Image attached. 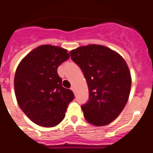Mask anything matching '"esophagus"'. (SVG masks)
<instances>
[{"label": "esophagus", "mask_w": 153, "mask_h": 153, "mask_svg": "<svg viewBox=\"0 0 153 153\" xmlns=\"http://www.w3.org/2000/svg\"><path fill=\"white\" fill-rule=\"evenodd\" d=\"M71 90L73 91V92H74H74H75V90H74V86H71Z\"/></svg>", "instance_id": "1"}]
</instances>
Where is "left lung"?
I'll return each mask as SVG.
<instances>
[{"mask_svg":"<svg viewBox=\"0 0 153 153\" xmlns=\"http://www.w3.org/2000/svg\"><path fill=\"white\" fill-rule=\"evenodd\" d=\"M86 79L89 99L82 106L84 117L95 126H104L119 116L126 105L131 77L124 59L104 46L90 44L70 52Z\"/></svg>","mask_w":153,"mask_h":153,"instance_id":"left-lung-1","label":"left lung"}]
</instances>
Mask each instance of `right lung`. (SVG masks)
<instances>
[{"mask_svg":"<svg viewBox=\"0 0 153 153\" xmlns=\"http://www.w3.org/2000/svg\"><path fill=\"white\" fill-rule=\"evenodd\" d=\"M68 51L52 45L33 50L19 63L15 74L16 100L23 112L39 126L51 128L61 122L74 99L62 86L57 68L70 57Z\"/></svg>","mask_w":153,"mask_h":153,"instance_id":"1","label":"right lung"}]
</instances>
